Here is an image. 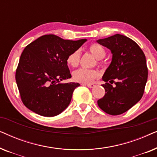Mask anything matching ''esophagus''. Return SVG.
Instances as JSON below:
<instances>
[{
  "label": "esophagus",
  "mask_w": 157,
  "mask_h": 157,
  "mask_svg": "<svg viewBox=\"0 0 157 157\" xmlns=\"http://www.w3.org/2000/svg\"><path fill=\"white\" fill-rule=\"evenodd\" d=\"M86 86H87L89 87V88H94V86H95V85L93 84V83H91V84H87Z\"/></svg>",
  "instance_id": "obj_1"
}]
</instances>
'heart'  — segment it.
<instances>
[{"label": "heart", "instance_id": "heart-1", "mask_svg": "<svg viewBox=\"0 0 157 157\" xmlns=\"http://www.w3.org/2000/svg\"><path fill=\"white\" fill-rule=\"evenodd\" d=\"M89 50L92 55H94L96 59H98V63L101 65L100 60L106 56V51L104 47L98 44H92L89 46ZM81 59V53L79 50H76L71 53L68 56L67 63L71 67H77L79 65ZM99 74L97 71L86 68H78L73 73V78L77 82L83 83H91L96 78H97Z\"/></svg>", "mask_w": 157, "mask_h": 157}]
</instances>
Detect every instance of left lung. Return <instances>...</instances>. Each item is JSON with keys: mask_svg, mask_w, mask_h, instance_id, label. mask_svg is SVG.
Wrapping results in <instances>:
<instances>
[{"mask_svg": "<svg viewBox=\"0 0 157 157\" xmlns=\"http://www.w3.org/2000/svg\"><path fill=\"white\" fill-rule=\"evenodd\" d=\"M96 41L112 53L110 65L102 77L106 94L98 100V105L109 114H121L139 102L144 94L148 77L145 55L136 42L121 34ZM109 81L114 82L115 86Z\"/></svg>", "mask_w": 157, "mask_h": 157, "instance_id": "left-lung-1", "label": "left lung"}]
</instances>
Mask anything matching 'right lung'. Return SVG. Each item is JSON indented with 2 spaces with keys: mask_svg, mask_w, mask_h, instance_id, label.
<instances>
[{
  "mask_svg": "<svg viewBox=\"0 0 157 157\" xmlns=\"http://www.w3.org/2000/svg\"><path fill=\"white\" fill-rule=\"evenodd\" d=\"M86 39L64 40L44 35L31 42L21 53L16 81L23 104L43 117H55L65 110L78 83H62L71 77L68 56L78 50Z\"/></svg>",
  "mask_w": 157,
  "mask_h": 157,
  "instance_id": "obj_1",
  "label": "right lung"
}]
</instances>
